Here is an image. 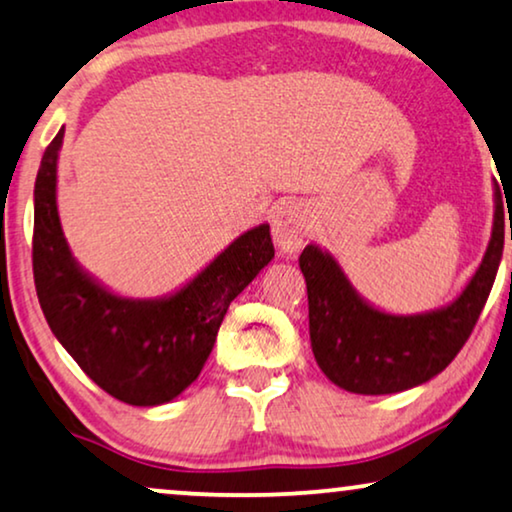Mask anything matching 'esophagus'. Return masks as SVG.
I'll use <instances>...</instances> for the list:
<instances>
[{
  "label": "esophagus",
  "mask_w": 512,
  "mask_h": 512,
  "mask_svg": "<svg viewBox=\"0 0 512 512\" xmlns=\"http://www.w3.org/2000/svg\"><path fill=\"white\" fill-rule=\"evenodd\" d=\"M310 233V216L307 209L300 205H282L272 216V240L282 254L291 256L303 247L305 237Z\"/></svg>",
  "instance_id": "obj_1"
}]
</instances>
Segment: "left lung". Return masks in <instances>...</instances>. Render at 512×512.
I'll return each instance as SVG.
<instances>
[{"label": "left lung", "mask_w": 512, "mask_h": 512, "mask_svg": "<svg viewBox=\"0 0 512 512\" xmlns=\"http://www.w3.org/2000/svg\"><path fill=\"white\" fill-rule=\"evenodd\" d=\"M503 254V200L494 184V223L487 251L464 291L443 307L391 314L349 282L331 251L307 244L300 272L307 284L310 340L319 368L340 389L363 396L419 387L450 366L471 335Z\"/></svg>", "instance_id": "1"}]
</instances>
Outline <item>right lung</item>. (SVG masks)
<instances>
[{
  "mask_svg": "<svg viewBox=\"0 0 512 512\" xmlns=\"http://www.w3.org/2000/svg\"><path fill=\"white\" fill-rule=\"evenodd\" d=\"M62 128L34 181L32 265L51 331L83 373L118 401L170 403L198 380L228 305L275 258L270 226L235 237L184 286L158 298L111 291L76 261L58 214Z\"/></svg>",
  "mask_w": 512,
  "mask_h": 512,
  "instance_id": "add662e5",
  "label": "right lung"
}]
</instances>
